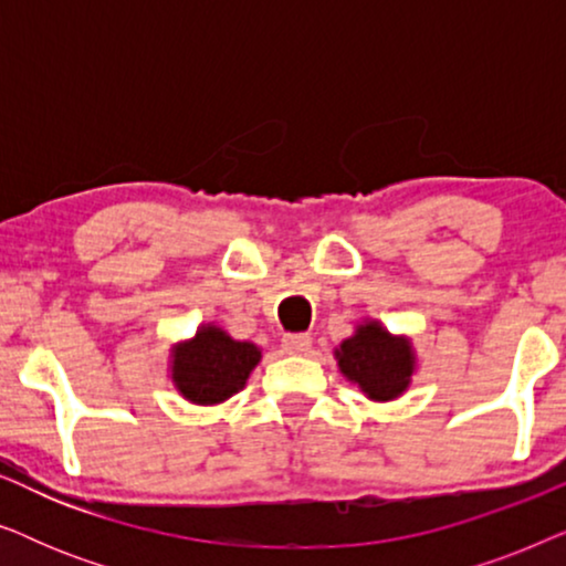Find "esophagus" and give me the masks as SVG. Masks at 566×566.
Segmentation results:
<instances>
[{"instance_id":"esophagus-1","label":"esophagus","mask_w":566,"mask_h":566,"mask_svg":"<svg viewBox=\"0 0 566 566\" xmlns=\"http://www.w3.org/2000/svg\"><path fill=\"white\" fill-rule=\"evenodd\" d=\"M283 350L291 355H306L312 350V337L304 335V332H296V335H285L283 337Z\"/></svg>"}]
</instances>
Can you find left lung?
I'll return each instance as SVG.
<instances>
[{"label": "left lung", "mask_w": 566, "mask_h": 566, "mask_svg": "<svg viewBox=\"0 0 566 566\" xmlns=\"http://www.w3.org/2000/svg\"><path fill=\"white\" fill-rule=\"evenodd\" d=\"M335 358L347 381L358 384V389L374 401L401 397L415 374L412 343L391 335L381 322L358 324L355 335L337 347Z\"/></svg>", "instance_id": "obj_1"}]
</instances>
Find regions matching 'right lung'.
Masks as SVG:
<instances>
[{
  "label": "right lung",
  "mask_w": 566,
  "mask_h": 566,
  "mask_svg": "<svg viewBox=\"0 0 566 566\" xmlns=\"http://www.w3.org/2000/svg\"><path fill=\"white\" fill-rule=\"evenodd\" d=\"M260 358L258 345L203 324L196 337L172 347V384L192 405H221L244 389Z\"/></svg>",
  "instance_id": "add662e5"
}]
</instances>
